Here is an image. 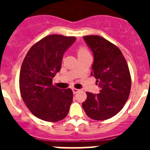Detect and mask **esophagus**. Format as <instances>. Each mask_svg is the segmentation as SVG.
<instances>
[{
	"label": "esophagus",
	"mask_w": 150,
	"mask_h": 150,
	"mask_svg": "<svg viewBox=\"0 0 150 150\" xmlns=\"http://www.w3.org/2000/svg\"><path fill=\"white\" fill-rule=\"evenodd\" d=\"M72 91H73V93L74 94V95H75V94H76L78 92V91H79V89H77V88H72Z\"/></svg>",
	"instance_id": "34e87169"
}]
</instances>
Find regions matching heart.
<instances>
[{
	"instance_id": "b5f03b06",
	"label": "heart",
	"mask_w": 150,
	"mask_h": 150,
	"mask_svg": "<svg viewBox=\"0 0 150 150\" xmlns=\"http://www.w3.org/2000/svg\"><path fill=\"white\" fill-rule=\"evenodd\" d=\"M77 55L78 57L85 56V55H90L89 52L85 46H79L77 49Z\"/></svg>"
}]
</instances>
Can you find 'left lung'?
I'll use <instances>...</instances> for the list:
<instances>
[{
  "mask_svg": "<svg viewBox=\"0 0 150 150\" xmlns=\"http://www.w3.org/2000/svg\"><path fill=\"white\" fill-rule=\"evenodd\" d=\"M83 39L93 53L91 75L100 90L98 94L86 92L82 106L92 120H108L122 109L129 96L132 80L128 64L120 49L104 38L89 35Z\"/></svg>",
  "mask_w": 150,
  "mask_h": 150,
  "instance_id": "1",
  "label": "left lung"
}]
</instances>
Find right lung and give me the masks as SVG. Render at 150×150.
<instances>
[{
	"instance_id": "right-lung-1",
	"label": "right lung",
	"mask_w": 150,
	"mask_h": 150,
	"mask_svg": "<svg viewBox=\"0 0 150 150\" xmlns=\"http://www.w3.org/2000/svg\"><path fill=\"white\" fill-rule=\"evenodd\" d=\"M75 41V37L47 36L35 43L24 59L19 75L21 95L29 110L40 120L58 122L68 113L72 90L54 86L52 78L60 71L64 52Z\"/></svg>"
}]
</instances>
